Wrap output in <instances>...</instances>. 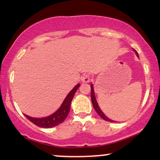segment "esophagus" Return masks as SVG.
I'll return each mask as SVG.
<instances>
[{
    "instance_id": "1",
    "label": "esophagus",
    "mask_w": 160,
    "mask_h": 160,
    "mask_svg": "<svg viewBox=\"0 0 160 160\" xmlns=\"http://www.w3.org/2000/svg\"><path fill=\"white\" fill-rule=\"evenodd\" d=\"M90 80V77H89V74H84L81 77V81L82 82H88Z\"/></svg>"
}]
</instances>
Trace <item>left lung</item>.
I'll use <instances>...</instances> for the list:
<instances>
[{
	"mask_svg": "<svg viewBox=\"0 0 160 160\" xmlns=\"http://www.w3.org/2000/svg\"><path fill=\"white\" fill-rule=\"evenodd\" d=\"M134 51L135 52V54L137 55V56L138 57V53L137 51L135 50V49H134ZM91 99H92V102L93 108H94L95 111L97 112V113H98V114L105 121H108V122H113V120H111V119H109L108 117H106V116L104 115V113H103V112L102 111V110L100 109V108H99L98 104V103H97L96 98H95V96L94 89H93L92 84H91Z\"/></svg>",
	"mask_w": 160,
	"mask_h": 160,
	"instance_id": "1",
	"label": "left lung"
}]
</instances>
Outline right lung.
Instances as JSON below:
<instances>
[{"instance_id": "obj_1", "label": "right lung", "mask_w": 160, "mask_h": 160, "mask_svg": "<svg viewBox=\"0 0 160 160\" xmlns=\"http://www.w3.org/2000/svg\"><path fill=\"white\" fill-rule=\"evenodd\" d=\"M79 87H80V84H78V85L74 86V89L70 92L68 95L66 96L63 103L62 104L61 107L58 108L54 113H52V115L47 117H43V118H34V117H29L26 114H25V116L31 122L36 125V126H39V127L52 128L58 126L67 118L70 111L71 101H72L75 92L78 90Z\"/></svg>"}]
</instances>
